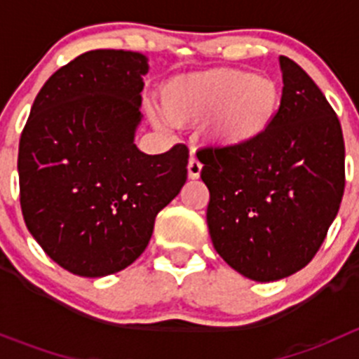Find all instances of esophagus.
<instances>
[{"label": "esophagus", "instance_id": "obj_1", "mask_svg": "<svg viewBox=\"0 0 359 359\" xmlns=\"http://www.w3.org/2000/svg\"><path fill=\"white\" fill-rule=\"evenodd\" d=\"M201 163L196 158H191L189 163H187V175H189V179H198L201 173Z\"/></svg>", "mask_w": 359, "mask_h": 359}]
</instances>
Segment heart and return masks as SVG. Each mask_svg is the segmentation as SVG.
Here are the masks:
<instances>
[{"label": "heart", "mask_w": 359, "mask_h": 359, "mask_svg": "<svg viewBox=\"0 0 359 359\" xmlns=\"http://www.w3.org/2000/svg\"><path fill=\"white\" fill-rule=\"evenodd\" d=\"M163 111L173 123L206 121V137L236 147L262 135L276 112L280 92L273 79L241 69H212L177 76L161 90ZM159 125L163 118L154 116Z\"/></svg>", "instance_id": "1"}]
</instances>
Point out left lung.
<instances>
[{
    "label": "left lung",
    "instance_id": "8db88e82",
    "mask_svg": "<svg viewBox=\"0 0 359 359\" xmlns=\"http://www.w3.org/2000/svg\"><path fill=\"white\" fill-rule=\"evenodd\" d=\"M280 109L262 135L203 147L213 248L245 278L283 280L313 260L342 201L344 137L335 111L299 64L280 57Z\"/></svg>",
    "mask_w": 359,
    "mask_h": 359
}]
</instances>
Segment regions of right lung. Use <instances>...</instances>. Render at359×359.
<instances>
[{
  "instance_id": "obj_1",
  "label": "right lung",
  "mask_w": 359,
  "mask_h": 359,
  "mask_svg": "<svg viewBox=\"0 0 359 359\" xmlns=\"http://www.w3.org/2000/svg\"><path fill=\"white\" fill-rule=\"evenodd\" d=\"M147 57L92 50L53 72L19 144L20 206L29 233L72 274L102 278L135 262L154 219L180 193L189 149L135 146Z\"/></svg>"
}]
</instances>
